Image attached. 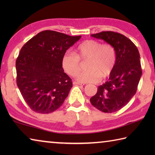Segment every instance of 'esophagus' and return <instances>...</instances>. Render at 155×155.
I'll list each match as a JSON object with an SVG mask.
<instances>
[{
	"mask_svg": "<svg viewBox=\"0 0 155 155\" xmlns=\"http://www.w3.org/2000/svg\"><path fill=\"white\" fill-rule=\"evenodd\" d=\"M73 84H74V85H84L83 83H79V82H77V81H74V82H73Z\"/></svg>",
	"mask_w": 155,
	"mask_h": 155,
	"instance_id": "esophagus-1",
	"label": "esophagus"
}]
</instances>
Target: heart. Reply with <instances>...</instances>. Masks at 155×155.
Instances as JSON below:
<instances>
[{
    "label": "heart",
    "instance_id": "1",
    "mask_svg": "<svg viewBox=\"0 0 155 155\" xmlns=\"http://www.w3.org/2000/svg\"><path fill=\"white\" fill-rule=\"evenodd\" d=\"M80 59H88L87 70L80 73L77 81L81 83H97L101 78L109 77L116 63V52L109 44L88 40L83 41L76 48L75 53L66 52L62 57V66L66 73L76 77L81 70Z\"/></svg>",
    "mask_w": 155,
    "mask_h": 155
}]
</instances>
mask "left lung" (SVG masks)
Listing matches in <instances>:
<instances>
[{
  "label": "left lung",
  "mask_w": 155,
  "mask_h": 155,
  "mask_svg": "<svg viewBox=\"0 0 155 155\" xmlns=\"http://www.w3.org/2000/svg\"><path fill=\"white\" fill-rule=\"evenodd\" d=\"M114 47L116 63L107 82L100 85L91 104L104 113H113L127 105L135 95L142 74L138 49L127 37L113 31L91 35Z\"/></svg>",
  "instance_id": "8db88e82"
}]
</instances>
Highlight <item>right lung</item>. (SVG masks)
<instances>
[{"label": "right lung", "mask_w": 155, "mask_h": 155, "mask_svg": "<svg viewBox=\"0 0 155 155\" xmlns=\"http://www.w3.org/2000/svg\"><path fill=\"white\" fill-rule=\"evenodd\" d=\"M81 36L54 31L37 34L21 48L15 62L16 83L33 111L49 114L59 109L72 87L62 68V57Z\"/></svg>", "instance_id": "add662e5"}]
</instances>
